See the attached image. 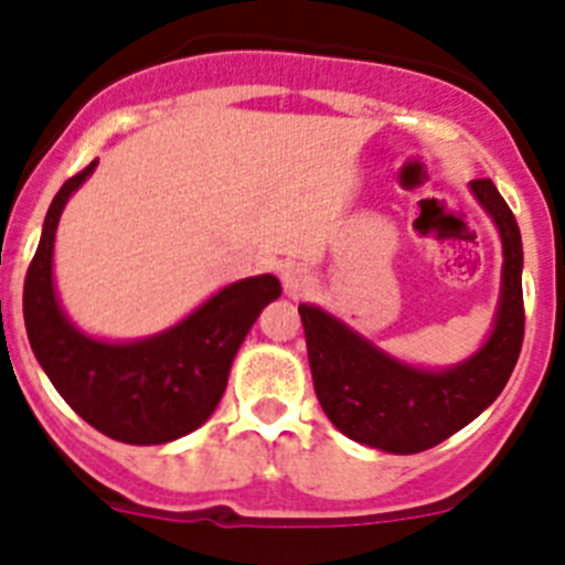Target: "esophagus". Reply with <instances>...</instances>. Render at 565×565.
<instances>
[{"instance_id": "obj_1", "label": "esophagus", "mask_w": 565, "mask_h": 565, "mask_svg": "<svg viewBox=\"0 0 565 565\" xmlns=\"http://www.w3.org/2000/svg\"><path fill=\"white\" fill-rule=\"evenodd\" d=\"M313 286H317V279H313V274L308 271L306 266L288 263V266L282 268V291H286L291 299L308 297V294L313 291Z\"/></svg>"}]
</instances>
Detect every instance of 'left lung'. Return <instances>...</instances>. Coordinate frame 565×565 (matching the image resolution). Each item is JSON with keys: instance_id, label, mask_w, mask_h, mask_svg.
Returning <instances> with one entry per match:
<instances>
[{"instance_id": "left-lung-1", "label": "left lung", "mask_w": 565, "mask_h": 565, "mask_svg": "<svg viewBox=\"0 0 565 565\" xmlns=\"http://www.w3.org/2000/svg\"><path fill=\"white\" fill-rule=\"evenodd\" d=\"M501 234V297L492 331L472 356L430 371L384 353L319 306H299L313 391L333 427L373 450L411 456L430 450L501 396L523 344V243L515 214L495 183H469Z\"/></svg>"}]
</instances>
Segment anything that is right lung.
Wrapping results in <instances>:
<instances>
[{
	"label": "right lung",
	"mask_w": 565,
	"mask_h": 565,
	"mask_svg": "<svg viewBox=\"0 0 565 565\" xmlns=\"http://www.w3.org/2000/svg\"><path fill=\"white\" fill-rule=\"evenodd\" d=\"M98 161L53 198L36 257L24 277V328L42 371L64 402L98 433L124 444H167L198 430L226 393L228 371L259 311L282 294L274 274L237 279L178 326L132 342L78 331L53 282L58 217Z\"/></svg>",
	"instance_id": "right-lung-1"
}]
</instances>
